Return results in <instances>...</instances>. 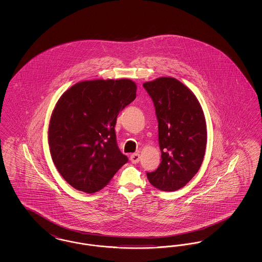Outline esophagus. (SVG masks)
<instances>
[{
  "label": "esophagus",
  "mask_w": 262,
  "mask_h": 262,
  "mask_svg": "<svg viewBox=\"0 0 262 262\" xmlns=\"http://www.w3.org/2000/svg\"><path fill=\"white\" fill-rule=\"evenodd\" d=\"M140 160V155L138 153H134L130 155V161L133 164H137Z\"/></svg>",
  "instance_id": "esophagus-1"
}]
</instances>
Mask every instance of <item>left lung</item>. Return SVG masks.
Masks as SVG:
<instances>
[{"label": "left lung", "instance_id": "obj_1", "mask_svg": "<svg viewBox=\"0 0 262 262\" xmlns=\"http://www.w3.org/2000/svg\"><path fill=\"white\" fill-rule=\"evenodd\" d=\"M143 88L155 107L161 150V163L147 179L153 187L174 191L200 170L207 141L205 118L195 95L176 78L159 77Z\"/></svg>", "mask_w": 262, "mask_h": 262}]
</instances>
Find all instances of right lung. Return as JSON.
<instances>
[{
	"instance_id": "obj_1",
	"label": "right lung",
	"mask_w": 262,
	"mask_h": 262,
	"mask_svg": "<svg viewBox=\"0 0 262 262\" xmlns=\"http://www.w3.org/2000/svg\"><path fill=\"white\" fill-rule=\"evenodd\" d=\"M136 93L137 85L129 79L86 80L68 89L57 102L48 132L51 156L75 189L98 191L128 161L119 149L115 125Z\"/></svg>"
}]
</instances>
